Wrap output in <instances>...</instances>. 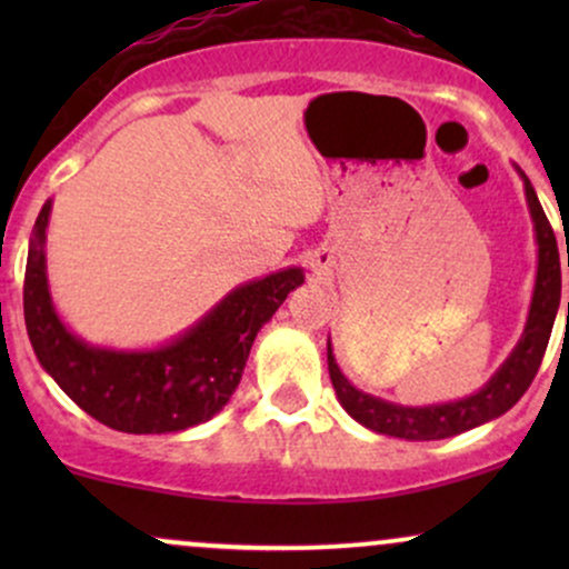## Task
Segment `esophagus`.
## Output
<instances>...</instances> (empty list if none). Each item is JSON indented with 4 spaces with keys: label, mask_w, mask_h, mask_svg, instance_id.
I'll list each match as a JSON object with an SVG mask.
<instances>
[{
    "label": "esophagus",
    "mask_w": 569,
    "mask_h": 569,
    "mask_svg": "<svg viewBox=\"0 0 569 569\" xmlns=\"http://www.w3.org/2000/svg\"><path fill=\"white\" fill-rule=\"evenodd\" d=\"M326 267H329V257H326V253H316V257H312V270L321 272Z\"/></svg>",
    "instance_id": "1"
}]
</instances>
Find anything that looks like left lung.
Returning a JSON list of instances; mask_svg holds the SVG:
<instances>
[{
  "instance_id": "1",
  "label": "left lung",
  "mask_w": 569,
  "mask_h": 569,
  "mask_svg": "<svg viewBox=\"0 0 569 569\" xmlns=\"http://www.w3.org/2000/svg\"><path fill=\"white\" fill-rule=\"evenodd\" d=\"M519 171V168H516ZM525 181L527 206H530V217L535 224V243H538V272H535V289L530 302V316H527L525 331L516 342L511 356L502 361V367L489 377L485 388L476 390L473 396L457 398L447 403H430V407H401V403H390L385 398L369 396L358 390L342 369L337 367L335 350H331V339L326 345V356H329V377L335 385L339 403L348 411L356 422L363 428L375 430L382 436H396V439L407 441H436L449 439V436L466 433V430L485 426L495 417L506 415L508 409L525 396L530 382L538 375L543 352L551 339L553 321H557L559 299H561V267H559V248L557 234L548 224L543 206H540L538 194L525 173L519 171ZM569 267V257H567ZM567 321H569V302H567Z\"/></svg>"
}]
</instances>
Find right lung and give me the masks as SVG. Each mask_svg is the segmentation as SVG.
<instances>
[{"mask_svg": "<svg viewBox=\"0 0 569 569\" xmlns=\"http://www.w3.org/2000/svg\"><path fill=\"white\" fill-rule=\"evenodd\" d=\"M48 200L34 221L23 280V318L31 348L58 388L90 417L122 433H179L227 407L243 377L259 329L289 291L305 283L302 267H286L240 283L198 323L149 350L98 348L71 335L48 283Z\"/></svg>", "mask_w": 569, "mask_h": 569, "instance_id": "right-lung-1", "label": "right lung"}]
</instances>
